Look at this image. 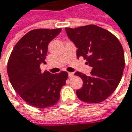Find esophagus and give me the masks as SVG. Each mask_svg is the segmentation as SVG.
<instances>
[{
  "mask_svg": "<svg viewBox=\"0 0 132 132\" xmlns=\"http://www.w3.org/2000/svg\"><path fill=\"white\" fill-rule=\"evenodd\" d=\"M68 75H69V77H70V78H72V77L74 76V73L73 72H69Z\"/></svg>",
  "mask_w": 132,
  "mask_h": 132,
  "instance_id": "esophagus-1",
  "label": "esophagus"
}]
</instances>
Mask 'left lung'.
Returning <instances> with one entry per match:
<instances>
[{
  "instance_id": "8db88e82",
  "label": "left lung",
  "mask_w": 132,
  "mask_h": 132,
  "mask_svg": "<svg viewBox=\"0 0 132 132\" xmlns=\"http://www.w3.org/2000/svg\"><path fill=\"white\" fill-rule=\"evenodd\" d=\"M65 29L78 48L77 57L82 56L93 68L89 76L75 73L83 81L82 87L76 90L78 97L91 103L105 101L116 89L122 76L125 56L121 43L111 32L95 25Z\"/></svg>"
}]
</instances>
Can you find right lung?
I'll use <instances>...</instances> for the list:
<instances>
[{
	"label": "right lung",
	"instance_id": "add662e5",
	"mask_svg": "<svg viewBox=\"0 0 132 132\" xmlns=\"http://www.w3.org/2000/svg\"><path fill=\"white\" fill-rule=\"evenodd\" d=\"M61 29H34L26 34L13 47L7 63V73L15 91L29 105L44 109L56 104L66 85V72H42L46 63L47 46Z\"/></svg>",
	"mask_w": 132,
	"mask_h": 132
}]
</instances>
